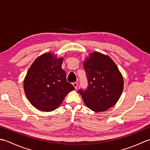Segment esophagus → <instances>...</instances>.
<instances>
[{
	"label": "esophagus",
	"instance_id": "esophagus-1",
	"mask_svg": "<svg viewBox=\"0 0 150 150\" xmlns=\"http://www.w3.org/2000/svg\"><path fill=\"white\" fill-rule=\"evenodd\" d=\"M73 86L75 87V89L77 88V87H78V83H77V82H73Z\"/></svg>",
	"mask_w": 150,
	"mask_h": 150
}]
</instances>
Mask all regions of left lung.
<instances>
[{
  "instance_id": "1",
  "label": "left lung",
  "mask_w": 150,
  "mask_h": 150,
  "mask_svg": "<svg viewBox=\"0 0 150 150\" xmlns=\"http://www.w3.org/2000/svg\"><path fill=\"white\" fill-rule=\"evenodd\" d=\"M83 65L88 86L85 90H79V93L91 110H107L116 104L122 94V75L110 57L97 52L90 54Z\"/></svg>"
}]
</instances>
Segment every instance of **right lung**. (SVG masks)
I'll return each mask as SVG.
<instances>
[{
	"label": "right lung",
	"instance_id": "obj_1",
	"mask_svg": "<svg viewBox=\"0 0 150 150\" xmlns=\"http://www.w3.org/2000/svg\"><path fill=\"white\" fill-rule=\"evenodd\" d=\"M63 59L51 53H44L35 60L24 81L25 94L37 109L52 111L58 108L66 95L75 90L67 81L61 68Z\"/></svg>",
	"mask_w": 150,
	"mask_h": 150
}]
</instances>
